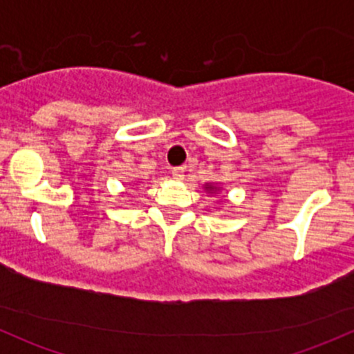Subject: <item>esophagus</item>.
Segmentation results:
<instances>
[{
	"mask_svg": "<svg viewBox=\"0 0 354 354\" xmlns=\"http://www.w3.org/2000/svg\"><path fill=\"white\" fill-rule=\"evenodd\" d=\"M171 174H173L174 180H183V178H185V167H173Z\"/></svg>",
	"mask_w": 354,
	"mask_h": 354,
	"instance_id": "1",
	"label": "esophagus"
}]
</instances>
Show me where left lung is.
I'll return each instance as SVG.
<instances>
[{"label":"left lung","instance_id":"obj_1","mask_svg":"<svg viewBox=\"0 0 354 354\" xmlns=\"http://www.w3.org/2000/svg\"><path fill=\"white\" fill-rule=\"evenodd\" d=\"M205 188H207V190H214V187H210V185H207Z\"/></svg>","mask_w":354,"mask_h":354}]
</instances>
